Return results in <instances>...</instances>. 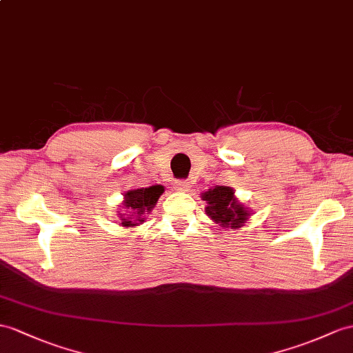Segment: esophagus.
Returning <instances> with one entry per match:
<instances>
[{
	"mask_svg": "<svg viewBox=\"0 0 353 353\" xmlns=\"http://www.w3.org/2000/svg\"><path fill=\"white\" fill-rule=\"evenodd\" d=\"M174 185H175V190L178 192H188V188H190V184L187 181H175Z\"/></svg>",
	"mask_w": 353,
	"mask_h": 353,
	"instance_id": "34e87169",
	"label": "esophagus"
}]
</instances>
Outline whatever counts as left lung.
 Returning a JSON list of instances; mask_svg holds the SVG:
<instances>
[{"instance_id":"1","label":"left lung","mask_w":353,"mask_h":353,"mask_svg":"<svg viewBox=\"0 0 353 353\" xmlns=\"http://www.w3.org/2000/svg\"><path fill=\"white\" fill-rule=\"evenodd\" d=\"M201 197L206 202V216L223 229H239L252 216V210L238 201L232 187L216 185L201 193Z\"/></svg>"}]
</instances>
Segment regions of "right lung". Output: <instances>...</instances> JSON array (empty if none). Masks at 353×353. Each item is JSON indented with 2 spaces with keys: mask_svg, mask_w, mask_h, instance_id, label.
I'll return each mask as SVG.
<instances>
[{
  "mask_svg": "<svg viewBox=\"0 0 353 353\" xmlns=\"http://www.w3.org/2000/svg\"><path fill=\"white\" fill-rule=\"evenodd\" d=\"M163 192H165V187L160 184L145 188H133V190L125 192L121 203V211H118V217L121 220L119 226L134 228L142 225L154 206H156Z\"/></svg>",
  "mask_w": 353,
  "mask_h": 353,
  "instance_id": "obj_1",
  "label": "right lung"
}]
</instances>
